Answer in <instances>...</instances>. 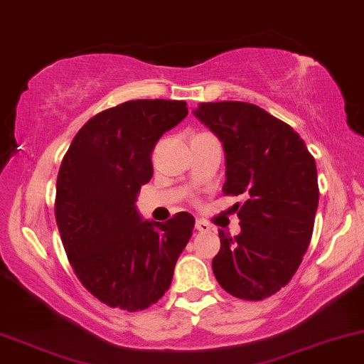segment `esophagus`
<instances>
[{
  "label": "esophagus",
  "mask_w": 364,
  "mask_h": 364,
  "mask_svg": "<svg viewBox=\"0 0 364 364\" xmlns=\"http://www.w3.org/2000/svg\"><path fill=\"white\" fill-rule=\"evenodd\" d=\"M195 226H196V230L201 231V232H210L213 230L210 223H206V221H203V220H198Z\"/></svg>",
  "instance_id": "esophagus-1"
}]
</instances>
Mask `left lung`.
<instances>
[{"mask_svg":"<svg viewBox=\"0 0 364 364\" xmlns=\"http://www.w3.org/2000/svg\"><path fill=\"white\" fill-rule=\"evenodd\" d=\"M193 114L225 149V195H245L241 231L220 232L213 273L232 296L259 301L287 287L311 241L316 163L291 126L243 101L201 103Z\"/></svg>","mask_w":364,"mask_h":364,"instance_id":"1","label":"left lung"}]
</instances>
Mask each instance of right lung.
<instances>
[{"mask_svg":"<svg viewBox=\"0 0 364 364\" xmlns=\"http://www.w3.org/2000/svg\"><path fill=\"white\" fill-rule=\"evenodd\" d=\"M188 114L185 101L133 100L86 123L63 158L55 215L77 279L111 308L138 311L168 291L195 218L143 220L141 185L159 138Z\"/></svg>","mask_w":364,"mask_h":364,"instance_id":"1","label":"right lung"}]
</instances>
